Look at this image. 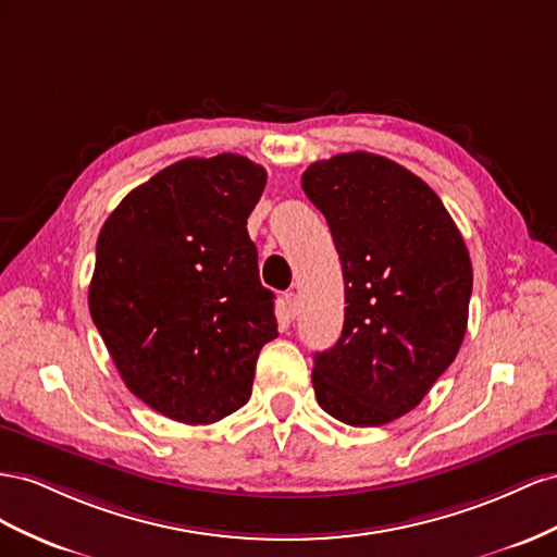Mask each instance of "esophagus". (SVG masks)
Instances as JSON below:
<instances>
[{"mask_svg": "<svg viewBox=\"0 0 557 557\" xmlns=\"http://www.w3.org/2000/svg\"><path fill=\"white\" fill-rule=\"evenodd\" d=\"M298 296L294 292H287L284 294V312H287L289 320H294V317L298 314Z\"/></svg>", "mask_w": 557, "mask_h": 557, "instance_id": "esophagus-1", "label": "esophagus"}]
</instances>
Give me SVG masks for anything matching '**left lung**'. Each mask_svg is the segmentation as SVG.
<instances>
[{"instance_id":"1","label":"left lung","mask_w":557,"mask_h":557,"mask_svg":"<svg viewBox=\"0 0 557 557\" xmlns=\"http://www.w3.org/2000/svg\"><path fill=\"white\" fill-rule=\"evenodd\" d=\"M300 186L331 228L347 304L338 343L314 355V396L345 424H387L424 399L465 341L473 273L462 233L385 156L317 161Z\"/></svg>"}]
</instances>
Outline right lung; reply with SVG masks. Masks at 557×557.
<instances>
[{
  "instance_id": "obj_1",
  "label": "right lung",
  "mask_w": 557,
  "mask_h": 557,
  "mask_svg": "<svg viewBox=\"0 0 557 557\" xmlns=\"http://www.w3.org/2000/svg\"><path fill=\"white\" fill-rule=\"evenodd\" d=\"M265 177L237 153L184 158L131 190L100 231L90 317L125 387L174 422L243 408L277 336L247 233Z\"/></svg>"
}]
</instances>
